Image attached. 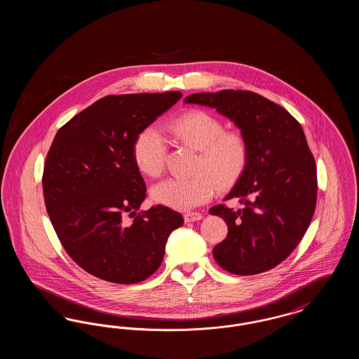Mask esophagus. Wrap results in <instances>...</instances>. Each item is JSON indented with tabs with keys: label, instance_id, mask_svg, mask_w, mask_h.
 <instances>
[{
	"label": "esophagus",
	"instance_id": "esophagus-1",
	"mask_svg": "<svg viewBox=\"0 0 359 359\" xmlns=\"http://www.w3.org/2000/svg\"><path fill=\"white\" fill-rule=\"evenodd\" d=\"M202 218H203V215L201 212H186L184 214L186 222H196V221H201Z\"/></svg>",
	"mask_w": 359,
	"mask_h": 359
}]
</instances>
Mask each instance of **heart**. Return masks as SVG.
Masks as SVG:
<instances>
[{
    "label": "heart",
    "mask_w": 359,
    "mask_h": 359,
    "mask_svg": "<svg viewBox=\"0 0 359 359\" xmlns=\"http://www.w3.org/2000/svg\"><path fill=\"white\" fill-rule=\"evenodd\" d=\"M171 136L182 145L198 151L189 177H172L152 188L160 205L186 211L207 203L217 187L233 186L249 163V141L237 129H224L222 121L205 110H188L168 123ZM167 140L156 126L144 128L133 142L137 168L158 177L165 168Z\"/></svg>",
    "instance_id": "heart-1"
}]
</instances>
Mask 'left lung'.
Segmentation results:
<instances>
[{
    "label": "left lung",
    "instance_id": "1",
    "mask_svg": "<svg viewBox=\"0 0 359 359\" xmlns=\"http://www.w3.org/2000/svg\"><path fill=\"white\" fill-rule=\"evenodd\" d=\"M186 103L215 107L249 141V163L224 201L241 208H210L227 224L212 249L218 265L239 276L273 269L304 237L316 207L315 158L300 123L280 104L246 90L188 95Z\"/></svg>",
    "mask_w": 359,
    "mask_h": 359
}]
</instances>
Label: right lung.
<instances>
[{
    "label": "right lung",
    "instance_id": "1",
    "mask_svg": "<svg viewBox=\"0 0 359 359\" xmlns=\"http://www.w3.org/2000/svg\"><path fill=\"white\" fill-rule=\"evenodd\" d=\"M180 97L107 95L53 138L43 172L44 202L65 250L87 273L116 284L147 280L158 269L170 234L184 222L165 205L137 212L147 186L133 158L137 135Z\"/></svg>",
    "mask_w": 359,
    "mask_h": 359
}]
</instances>
